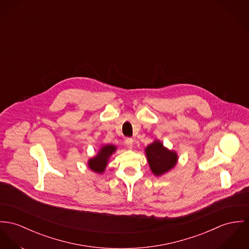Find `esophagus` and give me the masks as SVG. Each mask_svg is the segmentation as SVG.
<instances>
[{
  "label": "esophagus",
  "instance_id": "34e87169",
  "mask_svg": "<svg viewBox=\"0 0 249 249\" xmlns=\"http://www.w3.org/2000/svg\"><path fill=\"white\" fill-rule=\"evenodd\" d=\"M125 144L127 146L128 149H133V146H134V140L132 138H127L125 140Z\"/></svg>",
  "mask_w": 249,
  "mask_h": 249
}]
</instances>
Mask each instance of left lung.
Returning a JSON list of instances; mask_svg holds the SVG:
<instances>
[{
	"label": "left lung",
	"mask_w": 249,
	"mask_h": 249,
	"mask_svg": "<svg viewBox=\"0 0 249 249\" xmlns=\"http://www.w3.org/2000/svg\"><path fill=\"white\" fill-rule=\"evenodd\" d=\"M145 153L151 171L158 177L171 172L178 162L177 153L165 147L158 139L145 148Z\"/></svg>",
	"instance_id": "left-lung-1"
}]
</instances>
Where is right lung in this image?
I'll use <instances>...</instances> for the list:
<instances>
[{
    "instance_id": "obj_1",
    "label": "right lung",
    "mask_w": 249,
    "mask_h": 249,
    "mask_svg": "<svg viewBox=\"0 0 249 249\" xmlns=\"http://www.w3.org/2000/svg\"><path fill=\"white\" fill-rule=\"evenodd\" d=\"M117 148L114 144H103L99 147L95 156L88 159L87 165L92 172L102 174L105 172L111 156L116 152Z\"/></svg>"
}]
</instances>
